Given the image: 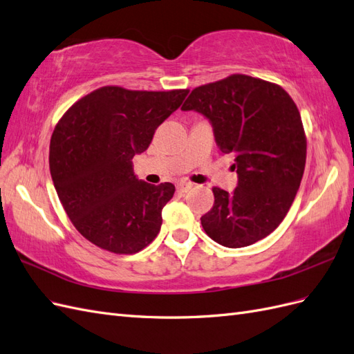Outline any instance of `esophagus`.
Masks as SVG:
<instances>
[{
  "instance_id": "esophagus-1",
  "label": "esophagus",
  "mask_w": 354,
  "mask_h": 354,
  "mask_svg": "<svg viewBox=\"0 0 354 354\" xmlns=\"http://www.w3.org/2000/svg\"><path fill=\"white\" fill-rule=\"evenodd\" d=\"M190 189H194V183H187V181H180L177 185V190L181 192V194H186Z\"/></svg>"
}]
</instances>
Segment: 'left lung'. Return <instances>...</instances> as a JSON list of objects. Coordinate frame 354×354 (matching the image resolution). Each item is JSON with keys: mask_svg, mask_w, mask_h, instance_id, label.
I'll return each mask as SVG.
<instances>
[{"mask_svg": "<svg viewBox=\"0 0 354 354\" xmlns=\"http://www.w3.org/2000/svg\"><path fill=\"white\" fill-rule=\"evenodd\" d=\"M181 111L212 125L220 151L234 155L233 192L214 187V207L201 217L208 236L227 248L266 238L285 218L306 167V136L294 100L279 85L248 75L202 85Z\"/></svg>", "mask_w": 354, "mask_h": 354, "instance_id": "1", "label": "left lung"}]
</instances>
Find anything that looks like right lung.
I'll return each mask as SVG.
<instances>
[{"mask_svg": "<svg viewBox=\"0 0 354 354\" xmlns=\"http://www.w3.org/2000/svg\"><path fill=\"white\" fill-rule=\"evenodd\" d=\"M189 90L131 91L102 87L63 115L50 142V173L59 199L85 239L115 254L151 243L174 185L138 180L133 158Z\"/></svg>", "mask_w": 354, "mask_h": 354, "instance_id": "add662e5", "label": "right lung"}]
</instances>
